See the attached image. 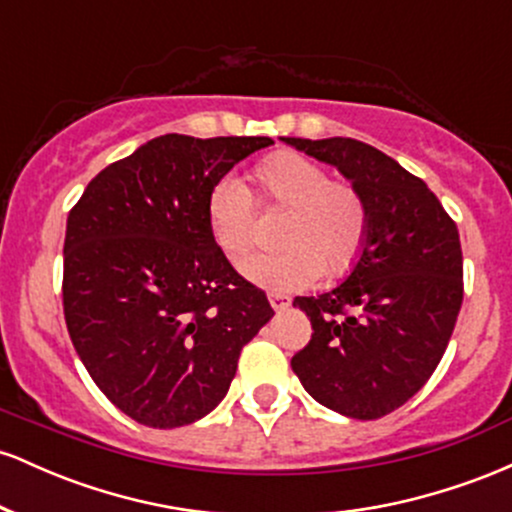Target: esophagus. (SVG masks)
Instances as JSON below:
<instances>
[{
  "instance_id": "34e87169",
  "label": "esophagus",
  "mask_w": 512,
  "mask_h": 512,
  "mask_svg": "<svg viewBox=\"0 0 512 512\" xmlns=\"http://www.w3.org/2000/svg\"><path fill=\"white\" fill-rule=\"evenodd\" d=\"M267 298H269V303H272L274 310L289 308V303H291V298L286 296V293H281V291H269Z\"/></svg>"
}]
</instances>
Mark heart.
<instances>
[{"mask_svg":"<svg viewBox=\"0 0 512 512\" xmlns=\"http://www.w3.org/2000/svg\"><path fill=\"white\" fill-rule=\"evenodd\" d=\"M252 195L238 180H219L207 197V226L228 257H243L257 240L255 203L284 209L276 240L281 248L252 255L240 272L276 291L301 289L320 274L337 279L354 267L368 238V204L351 182L296 151L262 158L250 170Z\"/></svg>","mask_w":512,"mask_h":512,"instance_id":"b5f03b06","label":"heart"}]
</instances>
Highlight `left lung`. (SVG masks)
<instances>
[{"label": "left lung", "instance_id": "8db88e82", "mask_svg": "<svg viewBox=\"0 0 512 512\" xmlns=\"http://www.w3.org/2000/svg\"><path fill=\"white\" fill-rule=\"evenodd\" d=\"M281 142L330 163L368 204V238L351 274L293 301L313 337L291 368L322 407L380 419L426 385L448 349L464 291L460 233L424 180L370 144Z\"/></svg>", "mask_w": 512, "mask_h": 512}]
</instances>
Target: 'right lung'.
Returning a JSON list of instances; mask_svg holds the SVG:
<instances>
[{"label": "right lung", "instance_id": "add662e5", "mask_svg": "<svg viewBox=\"0 0 512 512\" xmlns=\"http://www.w3.org/2000/svg\"><path fill=\"white\" fill-rule=\"evenodd\" d=\"M269 137L163 134L110 163L69 211L62 301L93 383L129 419L178 428L226 397L272 320L207 226V197Z\"/></svg>", "mask_w": 512, "mask_h": 512}]
</instances>
